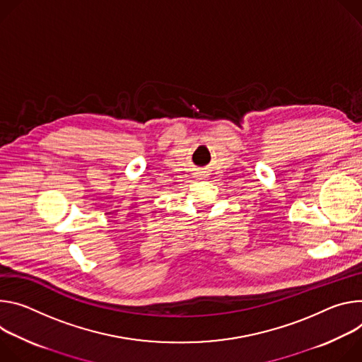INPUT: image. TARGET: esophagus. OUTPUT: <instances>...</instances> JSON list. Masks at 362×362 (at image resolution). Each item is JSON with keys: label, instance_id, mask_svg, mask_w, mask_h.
<instances>
[{"label": "esophagus", "instance_id": "1", "mask_svg": "<svg viewBox=\"0 0 362 362\" xmlns=\"http://www.w3.org/2000/svg\"><path fill=\"white\" fill-rule=\"evenodd\" d=\"M195 177H198V178H204V174L203 173H197V175Z\"/></svg>", "mask_w": 362, "mask_h": 362}]
</instances>
